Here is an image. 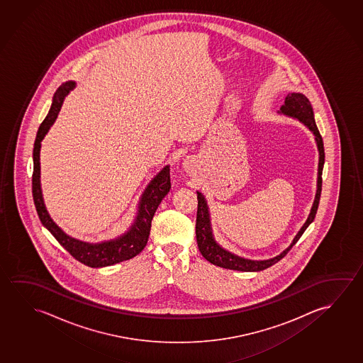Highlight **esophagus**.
<instances>
[{
	"label": "esophagus",
	"mask_w": 363,
	"mask_h": 363,
	"mask_svg": "<svg viewBox=\"0 0 363 363\" xmlns=\"http://www.w3.org/2000/svg\"><path fill=\"white\" fill-rule=\"evenodd\" d=\"M194 167V160H193V159H189V160H186V162H185V167Z\"/></svg>",
	"instance_id": "esophagus-1"
}]
</instances>
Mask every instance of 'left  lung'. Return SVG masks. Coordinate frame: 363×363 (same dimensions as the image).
<instances>
[{
	"mask_svg": "<svg viewBox=\"0 0 363 363\" xmlns=\"http://www.w3.org/2000/svg\"><path fill=\"white\" fill-rule=\"evenodd\" d=\"M280 115L288 116L295 120H299L305 127H308L313 133L317 143L318 151H319V162H318V179L317 193L311 206V213L305 220L304 225L300 228L296 236L294 237L293 242L290 243L288 248H285L280 255L269 259H250L246 257H241L238 255L230 252L228 250L222 247L218 242L214 238L213 230H212V222H211V213L208 208L206 196L201 194V191H196L198 194V211H196V243L201 251L203 257L209 261L213 265L228 269V270L246 271H262L269 269L270 266L275 265L280 259L291 250L294 245L299 241L300 237L304 233L305 230L309 227L311 222L315 218L320 193H322V174L324 167V145L323 138L319 133L315 120H314V112L311 107L309 99L305 97L303 93H289L285 97L284 104L280 111H277Z\"/></svg>",
	"mask_w": 363,
	"mask_h": 363,
	"instance_id": "1",
	"label": "left lung"
}]
</instances>
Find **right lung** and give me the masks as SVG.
I'll list each match as a JSON object with an SVG mask.
<instances>
[{
	"instance_id": "right-lung-1",
	"label": "right lung",
	"mask_w": 363,
	"mask_h": 363,
	"mask_svg": "<svg viewBox=\"0 0 363 363\" xmlns=\"http://www.w3.org/2000/svg\"><path fill=\"white\" fill-rule=\"evenodd\" d=\"M75 82L68 81L59 86L54 93L52 104L49 113L43 121L35 138L33 160H34V173H33V196H34L35 208L41 223L46 230L57 238V241L63 246L68 252L78 259L82 264L89 267H104L115 265L122 261L133 259L136 255L144 250L149 240L151 220L155 214L156 209L162 199L165 198L170 184V169L169 165L162 167L160 173L152 178L149 185L145 188L141 199L138 201V216L133 220V225L127 232L117 238L110 241L91 242L81 241L74 237L67 235L54 220L46 211L45 203L43 198L40 184V149L41 141L45 138L46 133L50 130L52 123L58 117L59 111L62 108L64 98L68 93L74 89Z\"/></svg>"
}]
</instances>
